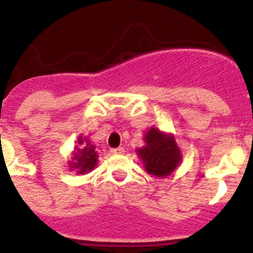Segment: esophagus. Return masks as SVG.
Instances as JSON below:
<instances>
[{"label": "esophagus", "mask_w": 253, "mask_h": 253, "mask_svg": "<svg viewBox=\"0 0 253 253\" xmlns=\"http://www.w3.org/2000/svg\"><path fill=\"white\" fill-rule=\"evenodd\" d=\"M125 152V149L122 147H117V148H112V149H110V153L111 154H115V155H117V154H122V153Z\"/></svg>", "instance_id": "34e87169"}]
</instances>
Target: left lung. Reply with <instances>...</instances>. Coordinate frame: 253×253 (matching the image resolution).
I'll use <instances>...</instances> for the list:
<instances>
[{
    "instance_id": "left-lung-1",
    "label": "left lung",
    "mask_w": 253,
    "mask_h": 253,
    "mask_svg": "<svg viewBox=\"0 0 253 253\" xmlns=\"http://www.w3.org/2000/svg\"><path fill=\"white\" fill-rule=\"evenodd\" d=\"M145 145L138 149L145 170L149 174L168 176L171 174L181 162V153L172 136L152 128L144 137Z\"/></svg>"
}]
</instances>
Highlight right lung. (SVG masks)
<instances>
[{
    "mask_svg": "<svg viewBox=\"0 0 253 253\" xmlns=\"http://www.w3.org/2000/svg\"><path fill=\"white\" fill-rule=\"evenodd\" d=\"M77 150L73 157V162H71V169H76L79 174H85L91 171L95 168L98 162V154L95 152V147L90 144L88 138L79 137Z\"/></svg>",
    "mask_w": 253,
    "mask_h": 253,
    "instance_id": "add662e5",
    "label": "right lung"
}]
</instances>
